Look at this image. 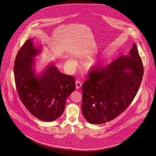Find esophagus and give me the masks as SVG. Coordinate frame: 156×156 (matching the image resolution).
<instances>
[{
    "label": "esophagus",
    "instance_id": "1",
    "mask_svg": "<svg viewBox=\"0 0 156 156\" xmlns=\"http://www.w3.org/2000/svg\"><path fill=\"white\" fill-rule=\"evenodd\" d=\"M75 85H76V89H80L82 87L81 82L80 81H76L75 82Z\"/></svg>",
    "mask_w": 156,
    "mask_h": 156
}]
</instances>
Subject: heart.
<instances>
[{"label": "heart", "instance_id": "heart-1", "mask_svg": "<svg viewBox=\"0 0 156 156\" xmlns=\"http://www.w3.org/2000/svg\"><path fill=\"white\" fill-rule=\"evenodd\" d=\"M68 62L70 66H73L74 64V61L73 59H69L68 61ZM96 66H97V61L94 59H89L85 64V66L88 69H93L96 67Z\"/></svg>", "mask_w": 156, "mask_h": 156}]
</instances>
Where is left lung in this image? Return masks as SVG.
<instances>
[{"label":"left lung","instance_id":"left-lung-1","mask_svg":"<svg viewBox=\"0 0 156 156\" xmlns=\"http://www.w3.org/2000/svg\"><path fill=\"white\" fill-rule=\"evenodd\" d=\"M143 73L135 43L129 55H122L108 67L89 72L82 88V112L86 120L99 125L118 116L136 95Z\"/></svg>","mask_w":156,"mask_h":156}]
</instances>
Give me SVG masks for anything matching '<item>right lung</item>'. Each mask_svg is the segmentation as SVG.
<instances>
[{"instance_id": "add662e5", "label": "right lung", "mask_w": 156, "mask_h": 156, "mask_svg": "<svg viewBox=\"0 0 156 156\" xmlns=\"http://www.w3.org/2000/svg\"><path fill=\"white\" fill-rule=\"evenodd\" d=\"M33 39H28L16 57L14 74L16 88L23 104L40 120L51 122L62 114L67 98L75 89L74 76L61 73L49 64L37 76L34 59L40 48H34Z\"/></svg>"}]
</instances>
